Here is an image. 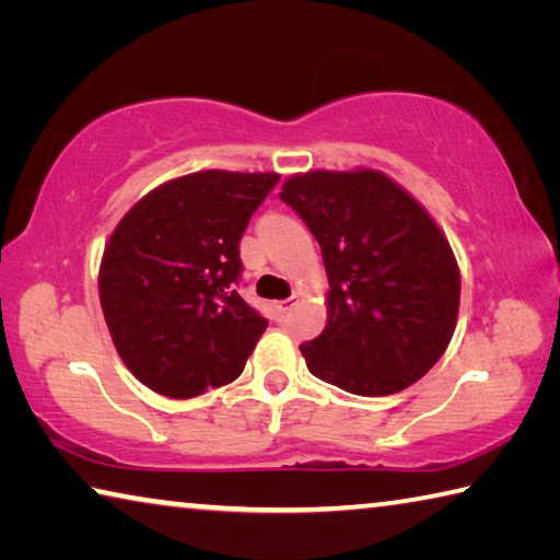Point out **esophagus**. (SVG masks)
Wrapping results in <instances>:
<instances>
[{"label": "esophagus", "mask_w": 560, "mask_h": 560, "mask_svg": "<svg viewBox=\"0 0 560 560\" xmlns=\"http://www.w3.org/2000/svg\"><path fill=\"white\" fill-rule=\"evenodd\" d=\"M296 306V296H291V299H283V301H277L273 303V308H277V314L279 316H283V314H289V311Z\"/></svg>", "instance_id": "obj_1"}]
</instances>
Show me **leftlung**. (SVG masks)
I'll return each instance as SVG.
<instances>
[{
    "label": "left lung",
    "instance_id": "left-lung-1",
    "mask_svg": "<svg viewBox=\"0 0 560 560\" xmlns=\"http://www.w3.org/2000/svg\"><path fill=\"white\" fill-rule=\"evenodd\" d=\"M279 195L316 236L328 273L324 334L299 346L308 371L363 397L420 381L459 314V267L438 222L371 167L291 175Z\"/></svg>",
    "mask_w": 560,
    "mask_h": 560
}]
</instances>
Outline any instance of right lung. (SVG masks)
Masks as SVG:
<instances>
[{
	"label": "right lung",
	"mask_w": 560,
	"mask_h": 560,
	"mask_svg": "<svg viewBox=\"0 0 560 560\" xmlns=\"http://www.w3.org/2000/svg\"><path fill=\"white\" fill-rule=\"evenodd\" d=\"M277 173L202 170L155 187L113 230L98 296L128 371L187 400L242 375L267 330L240 293V240Z\"/></svg>",
	"instance_id": "obj_1"
}]
</instances>
